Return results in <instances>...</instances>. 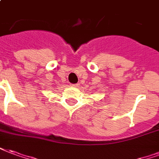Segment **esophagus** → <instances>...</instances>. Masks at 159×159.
I'll list each match as a JSON object with an SVG mask.
<instances>
[{
	"mask_svg": "<svg viewBox=\"0 0 159 159\" xmlns=\"http://www.w3.org/2000/svg\"><path fill=\"white\" fill-rule=\"evenodd\" d=\"M71 87H74V88H77V87H78V86H79V84H78V83H76V84H71Z\"/></svg>",
	"mask_w": 159,
	"mask_h": 159,
	"instance_id": "1",
	"label": "esophagus"
}]
</instances>
